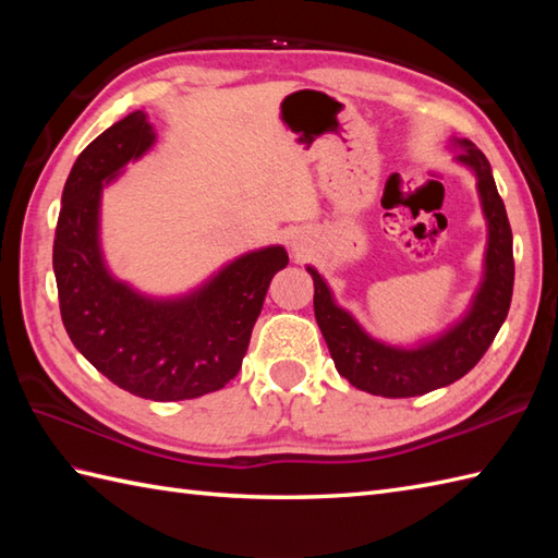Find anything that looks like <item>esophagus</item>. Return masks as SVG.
Here are the masks:
<instances>
[{
  "instance_id": "esophagus-1",
  "label": "esophagus",
  "mask_w": 558,
  "mask_h": 558,
  "mask_svg": "<svg viewBox=\"0 0 558 558\" xmlns=\"http://www.w3.org/2000/svg\"><path fill=\"white\" fill-rule=\"evenodd\" d=\"M292 246H294V252H302V248H304V242H302V240H294V242H292Z\"/></svg>"
}]
</instances>
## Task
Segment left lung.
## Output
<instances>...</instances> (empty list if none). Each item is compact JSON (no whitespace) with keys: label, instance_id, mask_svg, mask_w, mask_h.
<instances>
[{"label":"left lung","instance_id":"obj_1","mask_svg":"<svg viewBox=\"0 0 558 558\" xmlns=\"http://www.w3.org/2000/svg\"><path fill=\"white\" fill-rule=\"evenodd\" d=\"M448 146L456 153L453 160L475 174L477 196L487 220L482 280L458 322L412 345H390L366 333L352 312L336 302L322 272L306 266L314 278L316 324L338 374L372 396L412 398L458 381L489 350L511 306L515 276L513 234L504 201L496 192L492 165L468 138H450Z\"/></svg>","mask_w":558,"mask_h":558}]
</instances>
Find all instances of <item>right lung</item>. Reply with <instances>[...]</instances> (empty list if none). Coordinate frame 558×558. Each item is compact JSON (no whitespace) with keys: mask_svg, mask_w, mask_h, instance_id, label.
Segmentation results:
<instances>
[{"mask_svg":"<svg viewBox=\"0 0 558 558\" xmlns=\"http://www.w3.org/2000/svg\"><path fill=\"white\" fill-rule=\"evenodd\" d=\"M156 146L144 110L90 141L62 192L52 266L74 348L112 384L146 400H192L236 376L286 246L254 248L172 298L136 290L110 270L100 242L102 192Z\"/></svg>","mask_w":558,"mask_h":558,"instance_id":"1","label":"right lung"}]
</instances>
